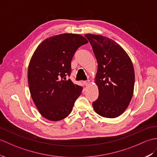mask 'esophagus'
Masks as SVG:
<instances>
[{
  "label": "esophagus",
  "instance_id": "34e87169",
  "mask_svg": "<svg viewBox=\"0 0 157 157\" xmlns=\"http://www.w3.org/2000/svg\"><path fill=\"white\" fill-rule=\"evenodd\" d=\"M83 84H84L86 86H88V85H89V83H90V80H87V81H84V82H83Z\"/></svg>",
  "mask_w": 157,
  "mask_h": 157
}]
</instances>
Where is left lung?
<instances>
[{"instance_id": "obj_1", "label": "left lung", "mask_w": 157, "mask_h": 157, "mask_svg": "<svg viewBox=\"0 0 157 157\" xmlns=\"http://www.w3.org/2000/svg\"><path fill=\"white\" fill-rule=\"evenodd\" d=\"M98 62L95 83L99 95L94 110L105 118H114L128 108L134 93V70L130 57L114 40L100 35L86 34Z\"/></svg>"}]
</instances>
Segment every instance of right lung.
Listing matches in <instances>:
<instances>
[{
	"instance_id": "right-lung-1",
	"label": "right lung",
	"mask_w": 157,
	"mask_h": 157,
	"mask_svg": "<svg viewBox=\"0 0 157 157\" xmlns=\"http://www.w3.org/2000/svg\"><path fill=\"white\" fill-rule=\"evenodd\" d=\"M88 43L82 35L63 33L43 41L35 49L27 72L29 91L39 112L51 121L66 118L72 111L82 87L66 76L79 47Z\"/></svg>"
}]
</instances>
